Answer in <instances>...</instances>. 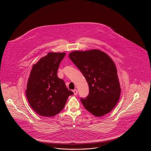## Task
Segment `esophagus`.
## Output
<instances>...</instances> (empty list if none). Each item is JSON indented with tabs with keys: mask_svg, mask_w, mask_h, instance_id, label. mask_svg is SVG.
Instances as JSON below:
<instances>
[{
	"mask_svg": "<svg viewBox=\"0 0 151 151\" xmlns=\"http://www.w3.org/2000/svg\"><path fill=\"white\" fill-rule=\"evenodd\" d=\"M73 93H74L75 95H76L78 94V91H77V89H74V90L73 91Z\"/></svg>",
	"mask_w": 151,
	"mask_h": 151,
	"instance_id": "1",
	"label": "esophagus"
}]
</instances>
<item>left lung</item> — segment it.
Masks as SVG:
<instances>
[{"label":"left lung","instance_id":"obj_1","mask_svg":"<svg viewBox=\"0 0 151 151\" xmlns=\"http://www.w3.org/2000/svg\"><path fill=\"white\" fill-rule=\"evenodd\" d=\"M69 56L89 85L88 96L81 99L85 108L97 117L108 114L117 104L121 91L115 63L98 49L74 51Z\"/></svg>","mask_w":151,"mask_h":151}]
</instances>
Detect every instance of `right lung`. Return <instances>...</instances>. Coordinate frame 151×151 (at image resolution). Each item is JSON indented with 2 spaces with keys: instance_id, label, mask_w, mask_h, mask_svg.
I'll return each mask as SVG.
<instances>
[{
  "instance_id": "1",
  "label": "right lung",
  "mask_w": 151,
  "mask_h": 151,
  "mask_svg": "<svg viewBox=\"0 0 151 151\" xmlns=\"http://www.w3.org/2000/svg\"><path fill=\"white\" fill-rule=\"evenodd\" d=\"M65 55V53H49L32 66L26 95L32 108L41 116L50 117L58 114L68 97L73 94L57 75L59 64Z\"/></svg>"
}]
</instances>
